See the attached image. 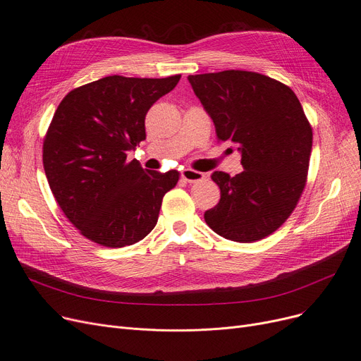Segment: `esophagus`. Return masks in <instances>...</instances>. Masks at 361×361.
I'll use <instances>...</instances> for the list:
<instances>
[{
    "label": "esophagus",
    "mask_w": 361,
    "mask_h": 361,
    "mask_svg": "<svg viewBox=\"0 0 361 361\" xmlns=\"http://www.w3.org/2000/svg\"><path fill=\"white\" fill-rule=\"evenodd\" d=\"M182 178L186 180V182H198V180H202L205 179V175L201 173V171H197V170H192V169H183L182 170Z\"/></svg>",
    "instance_id": "34e87169"
}]
</instances>
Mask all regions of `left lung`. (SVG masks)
<instances>
[{
	"mask_svg": "<svg viewBox=\"0 0 361 361\" xmlns=\"http://www.w3.org/2000/svg\"><path fill=\"white\" fill-rule=\"evenodd\" d=\"M220 141L241 152L236 176L214 171L220 201L204 213L220 236L252 243L273 233L294 212L310 163L313 132L286 85L247 71L188 76Z\"/></svg>",
	"mask_w": 361,
	"mask_h": 361,
	"instance_id": "left-lung-1",
	"label": "left lung"
}]
</instances>
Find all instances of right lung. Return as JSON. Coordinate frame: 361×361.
Wrapping results in <instances>:
<instances>
[{
	"label": "right lung",
	"instance_id": "obj_1",
	"mask_svg": "<svg viewBox=\"0 0 361 361\" xmlns=\"http://www.w3.org/2000/svg\"><path fill=\"white\" fill-rule=\"evenodd\" d=\"M179 79L107 76L71 91L57 107L44 140V170L60 209L91 241L132 245L157 225L179 171L147 170L126 157L145 140L151 106Z\"/></svg>",
	"mask_w": 361,
	"mask_h": 361
}]
</instances>
